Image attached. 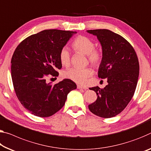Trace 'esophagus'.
Wrapping results in <instances>:
<instances>
[{"label": "esophagus", "instance_id": "esophagus-1", "mask_svg": "<svg viewBox=\"0 0 151 151\" xmlns=\"http://www.w3.org/2000/svg\"><path fill=\"white\" fill-rule=\"evenodd\" d=\"M77 88H83V89H84V90L87 89V87H83V86H81V85H77Z\"/></svg>", "mask_w": 151, "mask_h": 151}]
</instances>
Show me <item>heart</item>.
I'll list each match as a JSON object with an SVG mask.
<instances>
[{
	"label": "heart",
	"instance_id": "1",
	"mask_svg": "<svg viewBox=\"0 0 151 151\" xmlns=\"http://www.w3.org/2000/svg\"><path fill=\"white\" fill-rule=\"evenodd\" d=\"M72 45L76 52L87 55L88 62L93 66H99L101 61L102 55L99 50H95V43L92 40L81 35L74 40ZM60 61L63 66H67L70 64V54L66 47H64L60 52ZM92 75L93 71L89 68H70L64 74L66 78L81 85L85 84Z\"/></svg>",
	"mask_w": 151,
	"mask_h": 151
}]
</instances>
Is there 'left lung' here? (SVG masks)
<instances>
[{
  "label": "left lung",
  "mask_w": 151,
  "mask_h": 151,
  "mask_svg": "<svg viewBox=\"0 0 151 151\" xmlns=\"http://www.w3.org/2000/svg\"><path fill=\"white\" fill-rule=\"evenodd\" d=\"M97 36L102 47L99 78H107L104 88H90L97 99L88 106L93 114L109 118L119 114L128 106L135 92L139 75V63L135 50L127 40L108 29L87 30Z\"/></svg>",
  "instance_id": "8db88e82"
}]
</instances>
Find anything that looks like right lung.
Listing matches in <instances>:
<instances>
[{
	"mask_svg": "<svg viewBox=\"0 0 151 151\" xmlns=\"http://www.w3.org/2000/svg\"><path fill=\"white\" fill-rule=\"evenodd\" d=\"M76 32L47 29L21 42L11 59V77L17 98L34 116H51L64 104L67 95L76 88L70 79L47 83V76H58L62 68L60 52Z\"/></svg>",
	"mask_w": 151,
	"mask_h": 151,
	"instance_id": "add662e5",
	"label": "right lung"
}]
</instances>
